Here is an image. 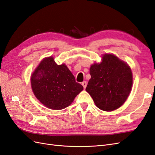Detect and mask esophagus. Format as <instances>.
I'll list each match as a JSON object with an SVG mask.
<instances>
[{
	"mask_svg": "<svg viewBox=\"0 0 155 155\" xmlns=\"http://www.w3.org/2000/svg\"><path fill=\"white\" fill-rule=\"evenodd\" d=\"M82 85L83 86V87H84V88H86V86H87V82L86 81H84V82H82Z\"/></svg>",
	"mask_w": 155,
	"mask_h": 155,
	"instance_id": "34e87169",
	"label": "esophagus"
}]
</instances>
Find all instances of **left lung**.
<instances>
[{
    "label": "left lung",
    "mask_w": 155,
    "mask_h": 155,
    "mask_svg": "<svg viewBox=\"0 0 155 155\" xmlns=\"http://www.w3.org/2000/svg\"><path fill=\"white\" fill-rule=\"evenodd\" d=\"M102 58L100 64L91 65L86 91L99 109L110 112L125 102L132 89V74L129 65L116 56L105 54Z\"/></svg>",
    "instance_id": "8db88e82"
}]
</instances>
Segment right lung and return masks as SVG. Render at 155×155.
Wrapping results in <instances>:
<instances>
[{"label": "right lung", "instance_id": "right-lung-1", "mask_svg": "<svg viewBox=\"0 0 155 155\" xmlns=\"http://www.w3.org/2000/svg\"><path fill=\"white\" fill-rule=\"evenodd\" d=\"M30 81L36 98L52 110L69 107L83 90L67 66L56 64L52 56L41 61L31 75Z\"/></svg>", "mask_w": 155, "mask_h": 155}]
</instances>
